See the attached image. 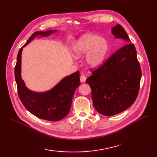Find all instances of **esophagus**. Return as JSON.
<instances>
[{"label": "esophagus", "mask_w": 157, "mask_h": 157, "mask_svg": "<svg viewBox=\"0 0 157 157\" xmlns=\"http://www.w3.org/2000/svg\"><path fill=\"white\" fill-rule=\"evenodd\" d=\"M86 76L84 75H80V82H86Z\"/></svg>", "instance_id": "1"}]
</instances>
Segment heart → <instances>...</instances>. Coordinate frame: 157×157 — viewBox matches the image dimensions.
<instances>
[{
  "label": "heart",
  "instance_id": "heart-1",
  "mask_svg": "<svg viewBox=\"0 0 157 157\" xmlns=\"http://www.w3.org/2000/svg\"><path fill=\"white\" fill-rule=\"evenodd\" d=\"M108 50V44L105 39L94 34L83 36L75 47L76 57L86 54V62L88 67L96 68L102 65Z\"/></svg>",
  "mask_w": 157,
  "mask_h": 157
}]
</instances>
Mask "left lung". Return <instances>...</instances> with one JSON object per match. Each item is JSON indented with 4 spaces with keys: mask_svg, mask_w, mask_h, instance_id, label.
<instances>
[{
    "mask_svg": "<svg viewBox=\"0 0 157 157\" xmlns=\"http://www.w3.org/2000/svg\"><path fill=\"white\" fill-rule=\"evenodd\" d=\"M115 38L131 41L125 29L117 24L112 28ZM86 82L90 86L93 105L99 113L112 116L124 111L137 98L142 71L134 45L127 44L117 50L102 65L90 69Z\"/></svg>",
    "mask_w": 157,
    "mask_h": 157,
    "instance_id": "left-lung-1",
    "label": "left lung"
}]
</instances>
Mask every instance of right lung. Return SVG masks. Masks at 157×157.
I'll return each instance as SVG.
<instances>
[{"label": "right lung", "mask_w": 157, "mask_h": 157, "mask_svg": "<svg viewBox=\"0 0 157 157\" xmlns=\"http://www.w3.org/2000/svg\"><path fill=\"white\" fill-rule=\"evenodd\" d=\"M55 31L36 32L20 48L15 67V78L19 99L25 109L37 117L51 121L61 120L68 115L75 89L80 84L79 71L65 77L49 91L43 93L32 92L25 87L21 77V52L36 36H48Z\"/></svg>", "instance_id": "obj_1"}]
</instances>
